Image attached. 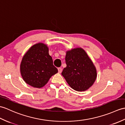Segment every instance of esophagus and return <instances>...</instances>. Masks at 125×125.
<instances>
[{"mask_svg": "<svg viewBox=\"0 0 125 125\" xmlns=\"http://www.w3.org/2000/svg\"><path fill=\"white\" fill-rule=\"evenodd\" d=\"M62 71V69L61 68H58V71H59V73H61Z\"/></svg>", "mask_w": 125, "mask_h": 125, "instance_id": "obj_1", "label": "esophagus"}]
</instances>
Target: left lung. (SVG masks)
<instances>
[{"label": "left lung", "instance_id": "obj_1", "mask_svg": "<svg viewBox=\"0 0 125 125\" xmlns=\"http://www.w3.org/2000/svg\"><path fill=\"white\" fill-rule=\"evenodd\" d=\"M66 66L62 75L71 87L83 92L93 85L97 77L94 64L82 48H75L66 52Z\"/></svg>", "mask_w": 125, "mask_h": 125}]
</instances>
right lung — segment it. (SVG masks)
<instances>
[{"mask_svg": "<svg viewBox=\"0 0 125 125\" xmlns=\"http://www.w3.org/2000/svg\"><path fill=\"white\" fill-rule=\"evenodd\" d=\"M20 72L26 83L38 88L44 86L57 73L47 45L39 42L31 46L22 58Z\"/></svg>", "mask_w": 125, "mask_h": 125, "instance_id": "obj_1", "label": "right lung"}]
</instances>
